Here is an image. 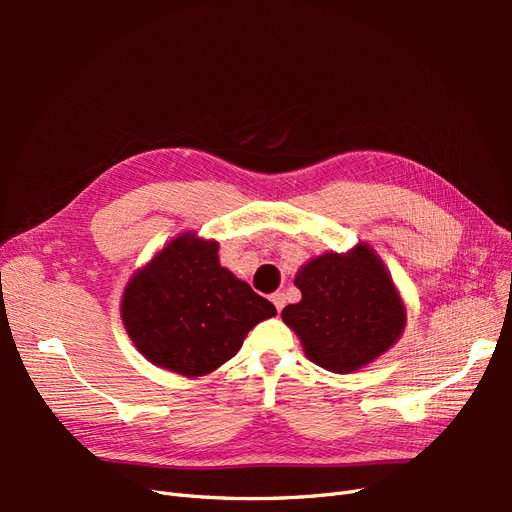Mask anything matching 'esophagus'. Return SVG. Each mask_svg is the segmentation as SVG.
Segmentation results:
<instances>
[{"instance_id": "obj_1", "label": "esophagus", "mask_w": 512, "mask_h": 512, "mask_svg": "<svg viewBox=\"0 0 512 512\" xmlns=\"http://www.w3.org/2000/svg\"><path fill=\"white\" fill-rule=\"evenodd\" d=\"M271 303L275 305L277 312H282L284 305H286V297H284V292H273V294H271Z\"/></svg>"}]
</instances>
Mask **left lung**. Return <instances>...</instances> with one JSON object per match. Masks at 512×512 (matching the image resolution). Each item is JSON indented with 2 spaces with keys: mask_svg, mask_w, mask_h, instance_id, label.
<instances>
[{
  "mask_svg": "<svg viewBox=\"0 0 512 512\" xmlns=\"http://www.w3.org/2000/svg\"><path fill=\"white\" fill-rule=\"evenodd\" d=\"M301 301L282 309L305 356L335 374L374 363L406 329V303L382 258L367 243L324 252L297 271Z\"/></svg>",
  "mask_w": 512,
  "mask_h": 512,
  "instance_id": "1",
  "label": "left lung"
}]
</instances>
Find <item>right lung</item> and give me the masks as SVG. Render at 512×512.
<instances>
[{
  "label": "right lung",
  "instance_id": "right-lung-1",
  "mask_svg": "<svg viewBox=\"0 0 512 512\" xmlns=\"http://www.w3.org/2000/svg\"><path fill=\"white\" fill-rule=\"evenodd\" d=\"M220 243L181 232L138 269L121 294V320L134 348L185 378L230 361L258 322L277 312L220 265Z\"/></svg>",
  "mask_w": 512,
  "mask_h": 512
}]
</instances>
